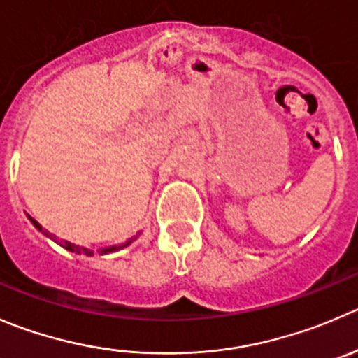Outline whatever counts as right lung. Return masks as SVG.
Segmentation results:
<instances>
[{
    "label": "right lung",
    "mask_w": 358,
    "mask_h": 358,
    "mask_svg": "<svg viewBox=\"0 0 358 358\" xmlns=\"http://www.w3.org/2000/svg\"><path fill=\"white\" fill-rule=\"evenodd\" d=\"M27 218H29V220L33 222V225H34V227L38 229V231H40V232H43L45 236H48V238H50V239H54V241H55L54 234H48L47 231H43V229H41V225L38 224V222L34 220V218H31L29 215H27ZM136 238H138V234H136V236H133V238H129V239H127V241H126V243H122V245H113V246H108V248H101V250H99V255H105V253H112V252H119V250H122V248H126V246H129L131 243H133L134 239H136ZM55 243H57V241H55ZM59 245H61L62 248H66V250H68V252H73V253H76V255H87V257H92V255H94V252H92V250H89V248H83V246H78V245H75V243H69V241H64V243H62V241H61V243H59Z\"/></svg>",
    "instance_id": "add662e5"
}]
</instances>
